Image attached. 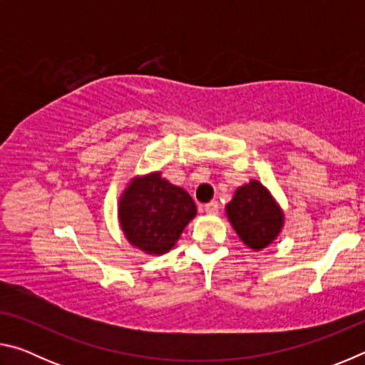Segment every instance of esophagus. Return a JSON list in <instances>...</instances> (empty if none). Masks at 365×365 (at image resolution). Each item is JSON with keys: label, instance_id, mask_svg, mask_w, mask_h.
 I'll return each instance as SVG.
<instances>
[{"label": "esophagus", "instance_id": "1", "mask_svg": "<svg viewBox=\"0 0 365 365\" xmlns=\"http://www.w3.org/2000/svg\"><path fill=\"white\" fill-rule=\"evenodd\" d=\"M205 211H206L209 215L217 214V212H219V202H217V201L207 202V205H205Z\"/></svg>", "mask_w": 365, "mask_h": 365}]
</instances>
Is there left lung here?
Wrapping results in <instances>:
<instances>
[{
	"label": "left lung",
	"mask_w": 365,
	"mask_h": 365,
	"mask_svg": "<svg viewBox=\"0 0 365 365\" xmlns=\"http://www.w3.org/2000/svg\"><path fill=\"white\" fill-rule=\"evenodd\" d=\"M225 212L240 240L255 251L274 243L285 222L279 202L257 180L238 187Z\"/></svg>",
	"instance_id": "1"
}]
</instances>
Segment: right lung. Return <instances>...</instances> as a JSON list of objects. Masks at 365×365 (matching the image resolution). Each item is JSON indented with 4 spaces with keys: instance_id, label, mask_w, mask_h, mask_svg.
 I'll list each match as a JSON object with an SVG mask.
<instances>
[{
    "instance_id": "right-lung-1",
    "label": "right lung",
    "mask_w": 365,
    "mask_h": 365,
    "mask_svg": "<svg viewBox=\"0 0 365 365\" xmlns=\"http://www.w3.org/2000/svg\"><path fill=\"white\" fill-rule=\"evenodd\" d=\"M119 222L128 243L146 255H165L196 215V205L180 187L160 175L133 177L119 201Z\"/></svg>"
}]
</instances>
